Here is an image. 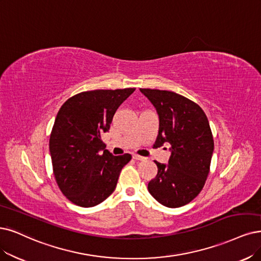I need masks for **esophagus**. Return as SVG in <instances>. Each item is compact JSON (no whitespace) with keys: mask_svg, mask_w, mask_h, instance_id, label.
<instances>
[{"mask_svg":"<svg viewBox=\"0 0 261 261\" xmlns=\"http://www.w3.org/2000/svg\"><path fill=\"white\" fill-rule=\"evenodd\" d=\"M132 157H133V159H136V160H140V161H144V160H145V158L142 157V156H140V155H137V153H134V155H133Z\"/></svg>","mask_w":261,"mask_h":261,"instance_id":"1","label":"esophagus"}]
</instances>
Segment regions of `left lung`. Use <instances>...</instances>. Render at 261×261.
<instances>
[{
  "label": "left lung",
  "instance_id": "left-lung-1",
  "mask_svg": "<svg viewBox=\"0 0 261 261\" xmlns=\"http://www.w3.org/2000/svg\"><path fill=\"white\" fill-rule=\"evenodd\" d=\"M140 90L159 115L156 146L171 145L169 165L155 161L158 173L148 191L162 205L182 206L200 194L210 173L214 140L207 117L197 103L173 91Z\"/></svg>",
  "mask_w": 261,
  "mask_h": 261
}]
</instances>
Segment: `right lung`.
Listing matches in <instances>:
<instances>
[{"instance_id":"right-lung-1","label":"right lung","mask_w":261,"mask_h":261,"mask_svg":"<svg viewBox=\"0 0 261 261\" xmlns=\"http://www.w3.org/2000/svg\"><path fill=\"white\" fill-rule=\"evenodd\" d=\"M136 88L91 90L67 99L57 114L49 139L58 186L72 203L92 207L116 188L130 153L113 156L101 134L110 130L119 105Z\"/></svg>"}]
</instances>
